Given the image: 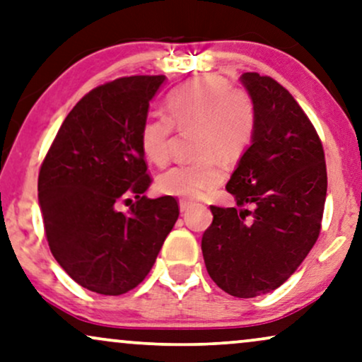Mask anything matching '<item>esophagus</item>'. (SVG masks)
I'll return each instance as SVG.
<instances>
[{
    "label": "esophagus",
    "instance_id": "esophagus-1",
    "mask_svg": "<svg viewBox=\"0 0 362 362\" xmlns=\"http://www.w3.org/2000/svg\"><path fill=\"white\" fill-rule=\"evenodd\" d=\"M191 206H192L191 201H186V199H181V201H180V209H181V213H186L187 209H191Z\"/></svg>",
    "mask_w": 362,
    "mask_h": 362
}]
</instances>
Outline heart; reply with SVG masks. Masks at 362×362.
Wrapping results in <instances>:
<instances>
[{"mask_svg":"<svg viewBox=\"0 0 362 362\" xmlns=\"http://www.w3.org/2000/svg\"><path fill=\"white\" fill-rule=\"evenodd\" d=\"M164 115H148L139 128V146L144 158L164 164L170 158L173 128H194L198 161L180 163L158 176L163 194L196 199L221 181L216 156L231 161L250 146L256 131V106L250 93L231 88L228 79L201 74L168 93Z\"/></svg>","mask_w":362,"mask_h":362,"instance_id":"1","label":"heart"}]
</instances>
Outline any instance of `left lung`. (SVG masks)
Returning a JSON list of instances; mask_svg holds the SVG:
<instances>
[{"label":"left lung","mask_w":362,"mask_h":362,"mask_svg":"<svg viewBox=\"0 0 362 362\" xmlns=\"http://www.w3.org/2000/svg\"><path fill=\"white\" fill-rule=\"evenodd\" d=\"M256 131L226 189L236 208L209 206L201 239L211 279L236 298L279 288L321 233L327 191L325 149L311 119L271 76L243 73Z\"/></svg>","instance_id":"obj_1"}]
</instances>
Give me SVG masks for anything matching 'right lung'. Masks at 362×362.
I'll use <instances>...</instances> for the list:
<instances>
[{
    "instance_id": "obj_1",
    "label": "right lung",
    "mask_w": 362,
    "mask_h": 362,
    "mask_svg": "<svg viewBox=\"0 0 362 362\" xmlns=\"http://www.w3.org/2000/svg\"><path fill=\"white\" fill-rule=\"evenodd\" d=\"M164 81L124 76L100 84L69 111L41 163V214L51 255L93 293L119 296L146 278L180 206L148 199L151 186L139 128ZM129 195L135 203L119 211Z\"/></svg>"
}]
</instances>
